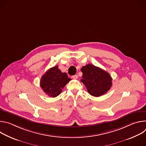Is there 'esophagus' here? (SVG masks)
I'll list each match as a JSON object with an SVG mask.
<instances>
[{
	"label": "esophagus",
	"instance_id": "esophagus-1",
	"mask_svg": "<svg viewBox=\"0 0 146 146\" xmlns=\"http://www.w3.org/2000/svg\"><path fill=\"white\" fill-rule=\"evenodd\" d=\"M72 78H73V79H74V80H76V79H77V78H78V76L77 75H74V76H72Z\"/></svg>",
	"mask_w": 146,
	"mask_h": 146
}]
</instances>
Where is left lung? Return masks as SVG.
<instances>
[{"label":"left lung","instance_id":"1","mask_svg":"<svg viewBox=\"0 0 146 146\" xmlns=\"http://www.w3.org/2000/svg\"><path fill=\"white\" fill-rule=\"evenodd\" d=\"M81 81L86 87L88 93L98 97L105 94L112 86V78L109 73L91 64L82 66Z\"/></svg>","mask_w":146,"mask_h":146}]
</instances>
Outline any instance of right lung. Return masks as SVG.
Instances as JSON below:
<instances>
[{"instance_id": "add662e5", "label": "right lung", "mask_w": 146, "mask_h": 146, "mask_svg": "<svg viewBox=\"0 0 146 146\" xmlns=\"http://www.w3.org/2000/svg\"><path fill=\"white\" fill-rule=\"evenodd\" d=\"M71 80L66 73H62L58 66L48 69L41 77L40 85L49 96L55 98L62 91V89Z\"/></svg>"}]
</instances>
